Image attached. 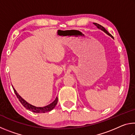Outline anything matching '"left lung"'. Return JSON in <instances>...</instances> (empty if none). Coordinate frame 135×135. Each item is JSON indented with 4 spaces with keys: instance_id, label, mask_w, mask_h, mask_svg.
Here are the masks:
<instances>
[{
    "instance_id": "left-lung-1",
    "label": "left lung",
    "mask_w": 135,
    "mask_h": 135,
    "mask_svg": "<svg viewBox=\"0 0 135 135\" xmlns=\"http://www.w3.org/2000/svg\"><path fill=\"white\" fill-rule=\"evenodd\" d=\"M94 24L97 27V28H99V29H100V30H102V31H103L104 32V33H105L107 34V35H108V36H110V37H111L112 38H113V36H112V35H111V34H109V33H108V31H107V30H106L105 28L104 27H102V26H100V25L98 24H97V23H94Z\"/></svg>"
}]
</instances>
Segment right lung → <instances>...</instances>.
<instances>
[{
  "mask_svg": "<svg viewBox=\"0 0 135 135\" xmlns=\"http://www.w3.org/2000/svg\"><path fill=\"white\" fill-rule=\"evenodd\" d=\"M12 86L13 91H14L16 96H17L18 99H19V100L20 101V102L22 104V105H23L26 109H29L30 111H33V112H34V113H46V112L51 111L55 108V107L56 106V105L57 104V103H58V98L56 97L54 101L52 102L51 104L47 105H46V106L43 107H35V106L33 105L28 103V102H27L26 100L24 99L23 98L21 97V96L18 94L17 91H16V90L14 88H13V86Z\"/></svg>",
  "mask_w": 135,
  "mask_h": 135,
  "instance_id": "obj_1",
  "label": "right lung"
}]
</instances>
